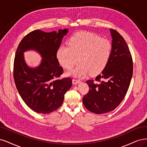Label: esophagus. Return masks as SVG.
Here are the masks:
<instances>
[{
    "label": "esophagus",
    "instance_id": "1",
    "mask_svg": "<svg viewBox=\"0 0 147 147\" xmlns=\"http://www.w3.org/2000/svg\"><path fill=\"white\" fill-rule=\"evenodd\" d=\"M73 84L74 85H76L78 84H79L80 82V80H78V79H73Z\"/></svg>",
    "mask_w": 147,
    "mask_h": 147
}]
</instances>
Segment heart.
Here are the masks:
<instances>
[{
  "instance_id": "1",
  "label": "heart",
  "mask_w": 147,
  "mask_h": 147,
  "mask_svg": "<svg viewBox=\"0 0 147 147\" xmlns=\"http://www.w3.org/2000/svg\"><path fill=\"white\" fill-rule=\"evenodd\" d=\"M112 51L109 41L86 32L73 35L68 41V46L59 47L56 57L61 67L72 68L77 61L79 63L74 68L66 73L74 77H82L90 73L96 75L106 67Z\"/></svg>"
}]
</instances>
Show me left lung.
Segmentation results:
<instances>
[{"instance_id":"1","label":"left lung","mask_w":147,"mask_h":147,"mask_svg":"<svg viewBox=\"0 0 147 147\" xmlns=\"http://www.w3.org/2000/svg\"><path fill=\"white\" fill-rule=\"evenodd\" d=\"M112 51L106 68L96 77L98 82H86L89 92L83 98L86 109L97 114L109 112L120 105L128 90L132 76V60L125 40L110 29Z\"/></svg>"}]
</instances>
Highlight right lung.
I'll return each mask as SVG.
<instances>
[{
  "instance_id": "right-lung-1",
  "label": "right lung",
  "mask_w": 147,
  "mask_h": 147,
  "mask_svg": "<svg viewBox=\"0 0 147 147\" xmlns=\"http://www.w3.org/2000/svg\"><path fill=\"white\" fill-rule=\"evenodd\" d=\"M68 29L45 32L32 31L20 42L14 61L13 77L19 93L32 110L49 113L59 109L64 95L72 86L71 78L58 79L63 73L56 53ZM35 50L42 57L40 63L30 67L25 62L23 53Z\"/></svg>"
}]
</instances>
